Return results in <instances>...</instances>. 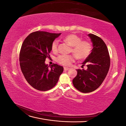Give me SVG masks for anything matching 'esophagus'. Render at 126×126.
Masks as SVG:
<instances>
[{"label":"esophagus","instance_id":"1","mask_svg":"<svg viewBox=\"0 0 126 126\" xmlns=\"http://www.w3.org/2000/svg\"><path fill=\"white\" fill-rule=\"evenodd\" d=\"M69 69V68H68V67H64V70H65V71H67V70H68Z\"/></svg>","mask_w":126,"mask_h":126}]
</instances>
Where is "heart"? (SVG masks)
Here are the masks:
<instances>
[{
  "label": "heart",
  "mask_w": 126,
  "mask_h": 126,
  "mask_svg": "<svg viewBox=\"0 0 126 126\" xmlns=\"http://www.w3.org/2000/svg\"><path fill=\"white\" fill-rule=\"evenodd\" d=\"M63 40L71 46L70 52L78 59H84L88 56L92 49L89 42L81 41L80 38L75 34H69L63 38ZM58 40H55L51 44V50L56 52L58 45ZM75 57L72 55H60L57 57L56 61L63 66H68L74 62Z\"/></svg>",
  "instance_id": "obj_1"
}]
</instances>
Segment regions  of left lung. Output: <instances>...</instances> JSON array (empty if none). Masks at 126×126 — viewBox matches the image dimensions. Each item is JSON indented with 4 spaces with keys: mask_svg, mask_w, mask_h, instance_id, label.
<instances>
[{
    "mask_svg": "<svg viewBox=\"0 0 126 126\" xmlns=\"http://www.w3.org/2000/svg\"><path fill=\"white\" fill-rule=\"evenodd\" d=\"M93 44L90 55L86 58L82 67L86 64L87 69H77V75L72 80L76 89L83 93L97 89L107 75L110 64L107 46L101 38L92 33L88 35Z\"/></svg>",
    "mask_w": 126,
    "mask_h": 126,
    "instance_id": "left-lung-1",
    "label": "left lung"
}]
</instances>
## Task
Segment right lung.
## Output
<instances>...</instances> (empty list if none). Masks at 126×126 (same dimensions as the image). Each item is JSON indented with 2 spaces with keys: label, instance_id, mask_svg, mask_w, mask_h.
Masks as SVG:
<instances>
[{
  "label": "right lung",
  "instance_id": "add662e5",
  "mask_svg": "<svg viewBox=\"0 0 126 126\" xmlns=\"http://www.w3.org/2000/svg\"><path fill=\"white\" fill-rule=\"evenodd\" d=\"M60 35L61 33L33 32L22 44L19 54L21 70L27 81L37 90L47 91L52 88L63 71L62 66L57 64L49 66L45 62L49 57L52 41Z\"/></svg>",
  "mask_w": 126,
  "mask_h": 126
}]
</instances>
